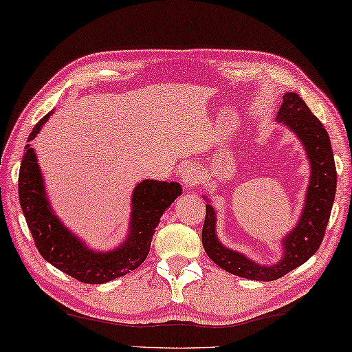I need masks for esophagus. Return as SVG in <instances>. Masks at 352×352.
<instances>
[{
	"label": "esophagus",
	"mask_w": 352,
	"mask_h": 352,
	"mask_svg": "<svg viewBox=\"0 0 352 352\" xmlns=\"http://www.w3.org/2000/svg\"><path fill=\"white\" fill-rule=\"evenodd\" d=\"M182 180L185 183L186 188H194L199 183L200 180V175H199V170L196 166L192 164H188L183 167V172H182Z\"/></svg>",
	"instance_id": "1"
}]
</instances>
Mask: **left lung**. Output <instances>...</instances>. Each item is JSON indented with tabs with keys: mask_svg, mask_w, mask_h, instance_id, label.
<instances>
[{
	"mask_svg": "<svg viewBox=\"0 0 352 352\" xmlns=\"http://www.w3.org/2000/svg\"><path fill=\"white\" fill-rule=\"evenodd\" d=\"M277 120L298 136L310 161V182L302 214L292 232L282 238L283 255L277 263L266 266L226 248L216 235V211L205 205L202 244L206 255L230 274L249 280L271 282L296 270L314 255L324 236L337 191V170L327 131L298 94L287 92L277 113Z\"/></svg>",
	"mask_w": 352,
	"mask_h": 352,
	"instance_id": "left-lung-1",
	"label": "left lung"
}]
</instances>
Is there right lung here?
Listing matches in <instances>:
<instances>
[{
    "mask_svg": "<svg viewBox=\"0 0 352 352\" xmlns=\"http://www.w3.org/2000/svg\"><path fill=\"white\" fill-rule=\"evenodd\" d=\"M48 113L37 122L28 142L34 139ZM19 174L20 205L36 248L48 263L82 283H104L136 270L147 258L155 228L164 210L182 194L178 183L142 180L131 197L130 230L119 248L96 252L67 228L50 205L37 156L31 144H26Z\"/></svg>",
    "mask_w": 352,
    "mask_h": 352,
    "instance_id": "add662e5",
    "label": "right lung"
}]
</instances>
